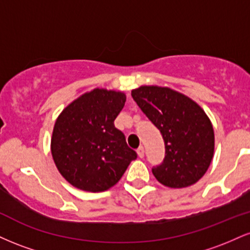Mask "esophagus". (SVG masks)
<instances>
[{"mask_svg": "<svg viewBox=\"0 0 250 250\" xmlns=\"http://www.w3.org/2000/svg\"><path fill=\"white\" fill-rule=\"evenodd\" d=\"M136 151H137V155H139V157H141V159L145 156V148L143 147H140Z\"/></svg>", "mask_w": 250, "mask_h": 250, "instance_id": "34e87169", "label": "esophagus"}]
</instances>
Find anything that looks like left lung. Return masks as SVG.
<instances>
[{
  "mask_svg": "<svg viewBox=\"0 0 250 250\" xmlns=\"http://www.w3.org/2000/svg\"><path fill=\"white\" fill-rule=\"evenodd\" d=\"M131 97L165 141V159L154 176L170 188L194 185L206 174L214 155L213 125L197 103L162 87H140Z\"/></svg>",
  "mask_w": 250,
  "mask_h": 250,
  "instance_id": "obj_1",
  "label": "left lung"
}]
</instances>
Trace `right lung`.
I'll list each match as a JSON object with an SVG mask.
<instances>
[{
    "mask_svg": "<svg viewBox=\"0 0 250 250\" xmlns=\"http://www.w3.org/2000/svg\"><path fill=\"white\" fill-rule=\"evenodd\" d=\"M125 102V94L94 89L71 102L56 120L51 154L71 186L91 193L108 190L137 157L114 125Z\"/></svg>",
    "mask_w": 250,
    "mask_h": 250,
    "instance_id": "1",
    "label": "right lung"
}]
</instances>
